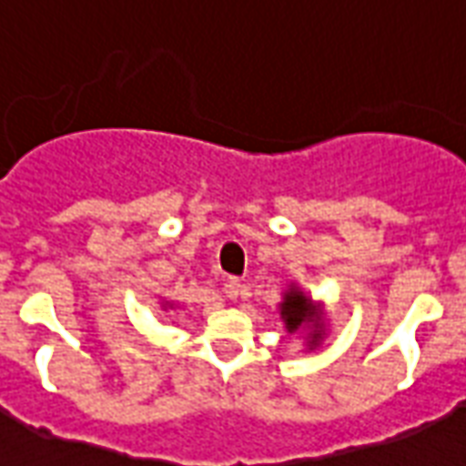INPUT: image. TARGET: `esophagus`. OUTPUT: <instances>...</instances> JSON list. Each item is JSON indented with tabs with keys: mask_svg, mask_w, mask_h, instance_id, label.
Masks as SVG:
<instances>
[{
	"mask_svg": "<svg viewBox=\"0 0 466 466\" xmlns=\"http://www.w3.org/2000/svg\"><path fill=\"white\" fill-rule=\"evenodd\" d=\"M222 292L227 294L229 299H237V297L242 294V282H239V279H234V277H229V279H224Z\"/></svg>",
	"mask_w": 466,
	"mask_h": 466,
	"instance_id": "34e87169",
	"label": "esophagus"
}]
</instances>
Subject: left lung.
Here are the masks:
<instances>
[{"instance_id":"left-lung-1","label":"left lung","mask_w":466,"mask_h":466,"mask_svg":"<svg viewBox=\"0 0 466 466\" xmlns=\"http://www.w3.org/2000/svg\"><path fill=\"white\" fill-rule=\"evenodd\" d=\"M279 317H282L284 329L289 334L307 332V337H304L307 350H317L322 344L324 334H327L324 309L297 282H289L287 292L282 294Z\"/></svg>"}]
</instances>
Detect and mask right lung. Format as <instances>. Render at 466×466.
<instances>
[{"label":"right lung","instance_id":"right-lung-1","mask_svg":"<svg viewBox=\"0 0 466 466\" xmlns=\"http://www.w3.org/2000/svg\"><path fill=\"white\" fill-rule=\"evenodd\" d=\"M174 307H177V304H174V302H167V299H162V309H164V312H169V309H174Z\"/></svg>","mask_w":466,"mask_h":466}]
</instances>
